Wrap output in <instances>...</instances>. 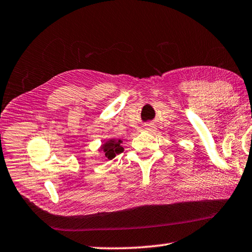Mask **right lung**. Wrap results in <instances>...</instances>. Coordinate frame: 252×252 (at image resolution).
Instances as JSON below:
<instances>
[{"mask_svg": "<svg viewBox=\"0 0 252 252\" xmlns=\"http://www.w3.org/2000/svg\"><path fill=\"white\" fill-rule=\"evenodd\" d=\"M121 139H108V141L102 144L100 147V151H102L105 158L108 159H113L115 156L121 154L124 152V147L121 145Z\"/></svg>", "mask_w": 252, "mask_h": 252, "instance_id": "add662e5", "label": "right lung"}]
</instances>
